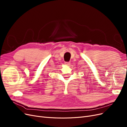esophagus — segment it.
Here are the masks:
<instances>
[{
    "instance_id": "34e87169",
    "label": "esophagus",
    "mask_w": 127,
    "mask_h": 127,
    "mask_svg": "<svg viewBox=\"0 0 127 127\" xmlns=\"http://www.w3.org/2000/svg\"><path fill=\"white\" fill-rule=\"evenodd\" d=\"M70 62H65L64 63V64H66V65H67V66H68V65H69L70 64Z\"/></svg>"
}]
</instances>
